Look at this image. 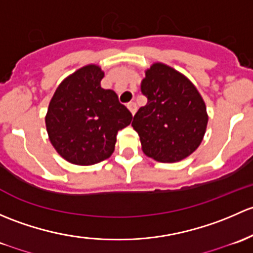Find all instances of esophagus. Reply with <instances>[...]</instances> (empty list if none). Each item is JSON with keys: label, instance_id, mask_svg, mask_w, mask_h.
Returning a JSON list of instances; mask_svg holds the SVG:
<instances>
[{"label": "esophagus", "instance_id": "obj_1", "mask_svg": "<svg viewBox=\"0 0 253 253\" xmlns=\"http://www.w3.org/2000/svg\"><path fill=\"white\" fill-rule=\"evenodd\" d=\"M126 106H127V108H129V111L131 112L132 116H134V114L136 113V109H137L136 103H135V102H129Z\"/></svg>", "mask_w": 253, "mask_h": 253}]
</instances>
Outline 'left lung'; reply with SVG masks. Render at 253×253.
Wrapping results in <instances>:
<instances>
[{"label": "left lung", "mask_w": 253, "mask_h": 253, "mask_svg": "<svg viewBox=\"0 0 253 253\" xmlns=\"http://www.w3.org/2000/svg\"><path fill=\"white\" fill-rule=\"evenodd\" d=\"M141 92L147 103L136 112L131 126L145 155L163 163L191 155L201 144L208 122L194 84L175 69L155 63L146 70Z\"/></svg>", "instance_id": "8db88e82"}]
</instances>
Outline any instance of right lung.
Wrapping results in <instances>:
<instances>
[{
  "label": "right lung",
  "instance_id": "1",
  "mask_svg": "<svg viewBox=\"0 0 253 253\" xmlns=\"http://www.w3.org/2000/svg\"><path fill=\"white\" fill-rule=\"evenodd\" d=\"M100 67H83L57 87L46 114L49 141L73 165L91 166L113 153L119 130L132 114L114 91L101 87Z\"/></svg>",
  "mask_w": 253,
  "mask_h": 253
}]
</instances>
